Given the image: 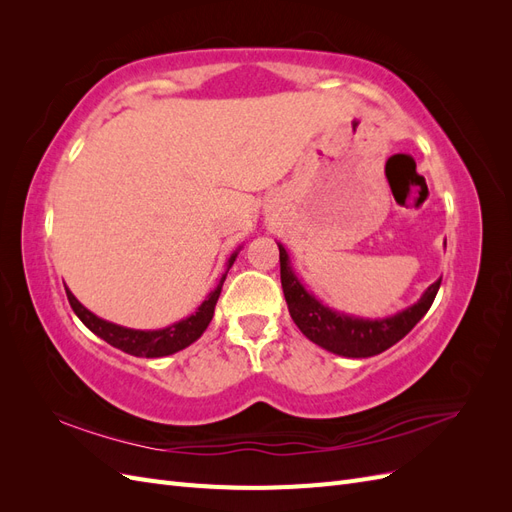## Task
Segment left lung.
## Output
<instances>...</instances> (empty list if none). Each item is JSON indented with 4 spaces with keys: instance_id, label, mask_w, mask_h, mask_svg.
I'll use <instances>...</instances> for the list:
<instances>
[{
    "instance_id": "8db88e82",
    "label": "left lung",
    "mask_w": 512,
    "mask_h": 512,
    "mask_svg": "<svg viewBox=\"0 0 512 512\" xmlns=\"http://www.w3.org/2000/svg\"><path fill=\"white\" fill-rule=\"evenodd\" d=\"M280 275L288 312L294 324L301 329V333L307 339H312L314 344L322 346L324 350L342 356H352V359H365V356L380 354L384 350H389L393 344H397L401 337H406L414 329V324L427 314V309L431 307L433 299H436L438 288L442 284V280L433 282L425 290L421 301L391 318L363 320L337 314L333 309L324 307L320 301H316L290 271L288 254L282 245Z\"/></svg>"
}]
</instances>
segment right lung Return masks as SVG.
Wrapping results in <instances>:
<instances>
[{
  "instance_id": "right-lung-1",
  "label": "right lung",
  "mask_w": 512,
  "mask_h": 512,
  "mask_svg": "<svg viewBox=\"0 0 512 512\" xmlns=\"http://www.w3.org/2000/svg\"><path fill=\"white\" fill-rule=\"evenodd\" d=\"M235 258H237V254L230 256L228 269L232 267ZM224 280H226V275L220 280L218 288L209 294L207 301H203V305L198 307L196 314L173 324V327H166L160 331H134V329H126V327H117V324L106 322V320L98 318L96 314H91L89 309H85L79 301H76V297L68 288H66V294H68V301H70V307L74 309V314L81 318V322L89 331H94L98 337H102L106 344H111L132 356L158 359V356H166V354H173V352L188 348L190 344L196 342L200 335L205 333V329L209 327V322L213 318L215 303H218V299H220Z\"/></svg>"
}]
</instances>
